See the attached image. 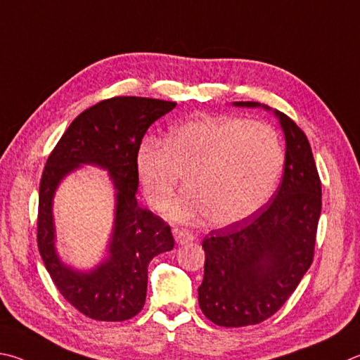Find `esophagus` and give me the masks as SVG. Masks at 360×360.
<instances>
[{
	"mask_svg": "<svg viewBox=\"0 0 360 360\" xmlns=\"http://www.w3.org/2000/svg\"><path fill=\"white\" fill-rule=\"evenodd\" d=\"M174 237H175V242L179 245H185V243H190L194 240L193 232L186 231V229H175Z\"/></svg>",
	"mask_w": 360,
	"mask_h": 360,
	"instance_id": "1",
	"label": "esophagus"
}]
</instances>
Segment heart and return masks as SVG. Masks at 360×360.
<instances>
[{"mask_svg":"<svg viewBox=\"0 0 360 360\" xmlns=\"http://www.w3.org/2000/svg\"><path fill=\"white\" fill-rule=\"evenodd\" d=\"M285 166L281 139L272 126L238 117H205L170 129L166 141L147 139L137 153L145 198L166 210L186 174L188 186L170 210L174 219L209 217L231 226L261 209Z\"/></svg>","mask_w":360,"mask_h":360,"instance_id":"heart-1","label":"heart"}]
</instances>
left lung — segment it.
<instances>
[{
  "instance_id": "1",
  "label": "left lung",
  "mask_w": 360,
  "mask_h": 360,
  "mask_svg": "<svg viewBox=\"0 0 360 360\" xmlns=\"http://www.w3.org/2000/svg\"><path fill=\"white\" fill-rule=\"evenodd\" d=\"M236 105L261 104L240 101ZM275 113L286 137L278 190L248 221L212 231L202 242L199 307L217 326L266 321L291 297L313 262L323 205L319 174L305 132L286 113Z\"/></svg>"
}]
</instances>
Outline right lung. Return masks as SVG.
<instances>
[{
  "label": "right lung",
  "instance_id": "right-lung-1",
  "mask_svg": "<svg viewBox=\"0 0 360 360\" xmlns=\"http://www.w3.org/2000/svg\"><path fill=\"white\" fill-rule=\"evenodd\" d=\"M176 103L153 98L115 96L91 105L69 124L49 155L39 184L37 248L56 289L85 316L126 321L142 310L148 264L174 248L170 226L137 204V153L150 124ZM80 163L110 170L117 188L116 229L111 256L90 274L63 266L53 248L51 198L59 180Z\"/></svg>",
  "mask_w": 360,
  "mask_h": 360
}]
</instances>
